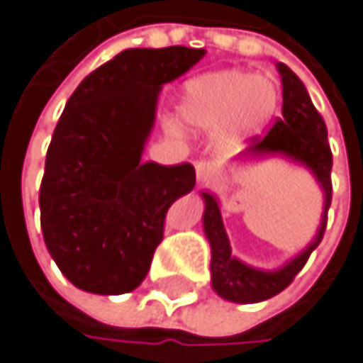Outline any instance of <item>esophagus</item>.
<instances>
[{"instance_id":"esophagus-1","label":"esophagus","mask_w":363,"mask_h":363,"mask_svg":"<svg viewBox=\"0 0 363 363\" xmlns=\"http://www.w3.org/2000/svg\"><path fill=\"white\" fill-rule=\"evenodd\" d=\"M195 174H197V181L199 182L212 181V179L218 174V164H216V162H206V160H201V162L195 164Z\"/></svg>"}]
</instances>
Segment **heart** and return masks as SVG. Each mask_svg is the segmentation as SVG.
I'll return each mask as SVG.
<instances>
[{
    "mask_svg": "<svg viewBox=\"0 0 363 363\" xmlns=\"http://www.w3.org/2000/svg\"><path fill=\"white\" fill-rule=\"evenodd\" d=\"M273 79L242 69L210 71L189 79L179 101V119L191 130H216L220 145L258 136L277 115Z\"/></svg>",
    "mask_w": 363,
    "mask_h": 363,
    "instance_id": "1",
    "label": "heart"
}]
</instances>
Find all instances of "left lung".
<instances>
[{
	"label": "left lung",
	"instance_id": "8db88e82",
	"mask_svg": "<svg viewBox=\"0 0 363 363\" xmlns=\"http://www.w3.org/2000/svg\"><path fill=\"white\" fill-rule=\"evenodd\" d=\"M277 73L281 77V117L275 121V125L269 130L264 138L256 136L252 145L238 155L235 162L240 164H252L271 157H281L294 166H301L311 172V177L322 189L324 206L318 231L313 240L294 254L290 260H286L277 269H258L238 256L231 254V242L223 225L220 216V201L212 191H201L203 199V233L210 244V273H212V290L229 301L240 305H250L267 301L275 294H279L284 288L292 284L296 273L305 267L307 258L320 246L324 231H326V216L332 199V153L328 145V130L322 115L313 107V101L305 88V84L298 79V75L284 62H277Z\"/></svg>",
	"mask_w": 363,
	"mask_h": 363
}]
</instances>
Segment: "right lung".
I'll use <instances>...</instances> for the list:
<instances>
[{
  "instance_id": "right-lung-1",
  "label": "right lung",
  "mask_w": 363,
  "mask_h": 363,
  "mask_svg": "<svg viewBox=\"0 0 363 363\" xmlns=\"http://www.w3.org/2000/svg\"><path fill=\"white\" fill-rule=\"evenodd\" d=\"M203 48H130L71 94L52 134L39 189L41 231L60 273L92 294L145 279L168 208L195 186L191 164L143 162L157 99Z\"/></svg>"
}]
</instances>
